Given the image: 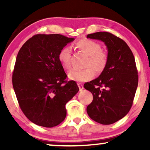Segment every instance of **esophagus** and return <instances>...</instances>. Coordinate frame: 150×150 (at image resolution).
Here are the masks:
<instances>
[{
    "instance_id": "esophagus-1",
    "label": "esophagus",
    "mask_w": 150,
    "mask_h": 150,
    "mask_svg": "<svg viewBox=\"0 0 150 150\" xmlns=\"http://www.w3.org/2000/svg\"><path fill=\"white\" fill-rule=\"evenodd\" d=\"M78 87H79V88H80V91H82V89H84L83 85H82L81 83H78Z\"/></svg>"
}]
</instances>
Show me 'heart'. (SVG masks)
I'll use <instances>...</instances> for the list:
<instances>
[{
	"instance_id": "b5f03b06",
	"label": "heart",
	"mask_w": 150,
	"mask_h": 150,
	"mask_svg": "<svg viewBox=\"0 0 150 150\" xmlns=\"http://www.w3.org/2000/svg\"><path fill=\"white\" fill-rule=\"evenodd\" d=\"M75 46L81 52L88 56L82 70H72L68 73V77L76 82H87L92 80L97 74H101L106 69L108 62V53L101 49L99 42L89 39H82L75 43ZM58 60L66 70L71 67V51L69 47H63L58 53Z\"/></svg>"
}]
</instances>
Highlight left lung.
<instances>
[{
  "instance_id": "1",
  "label": "left lung",
  "mask_w": 150,
  "mask_h": 150,
  "mask_svg": "<svg viewBox=\"0 0 150 150\" xmlns=\"http://www.w3.org/2000/svg\"><path fill=\"white\" fill-rule=\"evenodd\" d=\"M87 38L104 42L108 55L106 69L97 79L84 85L93 95L87 114L101 124H112L129 112L133 103L138 84L135 58L128 44L109 32H95Z\"/></svg>"
}]
</instances>
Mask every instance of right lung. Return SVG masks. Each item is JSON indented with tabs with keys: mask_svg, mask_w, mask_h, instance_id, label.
Masks as SVG:
<instances>
[{
	"mask_svg": "<svg viewBox=\"0 0 150 150\" xmlns=\"http://www.w3.org/2000/svg\"><path fill=\"white\" fill-rule=\"evenodd\" d=\"M74 38L61 34H36L20 49L13 73V85L20 107L32 123L56 126L66 116L65 104L78 92L58 60V53Z\"/></svg>",
	"mask_w": 150,
	"mask_h": 150,
	"instance_id": "right-lung-1",
	"label": "right lung"
}]
</instances>
